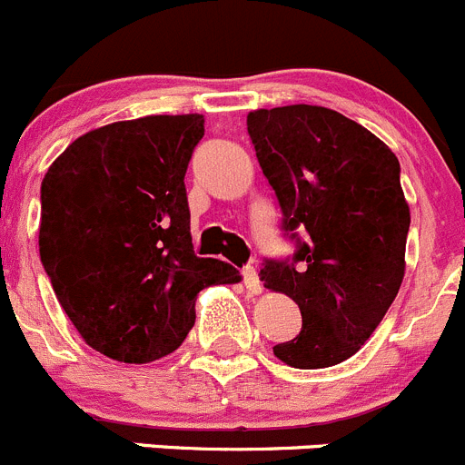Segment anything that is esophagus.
Masks as SVG:
<instances>
[{
  "mask_svg": "<svg viewBox=\"0 0 465 465\" xmlns=\"http://www.w3.org/2000/svg\"><path fill=\"white\" fill-rule=\"evenodd\" d=\"M242 278H243V287L248 289V293H262V282L260 278H257L255 266H243Z\"/></svg>",
  "mask_w": 465,
  "mask_h": 465,
  "instance_id": "obj_1",
  "label": "esophagus"
}]
</instances>
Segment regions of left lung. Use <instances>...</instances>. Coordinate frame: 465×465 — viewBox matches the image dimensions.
<instances>
[{
    "label": "left lung",
    "mask_w": 465,
    "mask_h": 465,
    "mask_svg": "<svg viewBox=\"0 0 465 465\" xmlns=\"http://www.w3.org/2000/svg\"><path fill=\"white\" fill-rule=\"evenodd\" d=\"M257 163L273 187L289 260L260 278L301 307L298 337L273 346L293 369H328L375 332L404 278L409 205L393 151L361 124L321 105L252 110ZM306 232L301 238L297 231Z\"/></svg>",
    "instance_id": "8db88e82"
}]
</instances>
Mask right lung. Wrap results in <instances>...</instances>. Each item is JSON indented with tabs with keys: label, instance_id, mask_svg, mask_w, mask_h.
Returning a JSON list of instances; mask_svg holds the SVG:
<instances>
[{
	"label": "right lung",
	"instance_id": "1",
	"mask_svg": "<svg viewBox=\"0 0 465 465\" xmlns=\"http://www.w3.org/2000/svg\"><path fill=\"white\" fill-rule=\"evenodd\" d=\"M203 114H151L72 142L40 187V260L83 341L110 360L146 364L185 341L194 298L242 280L196 257L185 172Z\"/></svg>",
	"mask_w": 465,
	"mask_h": 465
}]
</instances>
